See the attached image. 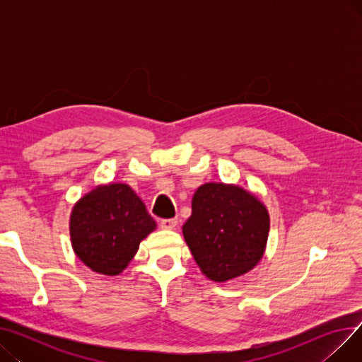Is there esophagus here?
<instances>
[{
    "label": "esophagus",
    "mask_w": 362,
    "mask_h": 362,
    "mask_svg": "<svg viewBox=\"0 0 362 362\" xmlns=\"http://www.w3.org/2000/svg\"><path fill=\"white\" fill-rule=\"evenodd\" d=\"M160 226L163 227V229L171 230V229H175V227L177 226V218H163L160 221Z\"/></svg>",
    "instance_id": "obj_1"
}]
</instances>
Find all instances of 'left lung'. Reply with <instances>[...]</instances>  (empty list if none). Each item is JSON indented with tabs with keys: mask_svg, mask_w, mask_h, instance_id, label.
Returning a JSON list of instances; mask_svg holds the SVG:
<instances>
[{
	"mask_svg": "<svg viewBox=\"0 0 362 362\" xmlns=\"http://www.w3.org/2000/svg\"><path fill=\"white\" fill-rule=\"evenodd\" d=\"M270 230L265 206L239 186L205 183L192 198V214L183 236L201 272L227 281L252 270L261 259Z\"/></svg>",
	"mask_w": 362,
	"mask_h": 362,
	"instance_id": "1",
	"label": "left lung"
}]
</instances>
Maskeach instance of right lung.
Returning <instances> with one entry per match:
<instances>
[{"label":"right lung","instance_id":"1","mask_svg":"<svg viewBox=\"0 0 362 362\" xmlns=\"http://www.w3.org/2000/svg\"><path fill=\"white\" fill-rule=\"evenodd\" d=\"M145 204L130 186H100L74 205L70 218L73 250L90 270L122 273L139 243L156 229Z\"/></svg>","mask_w":362,"mask_h":362}]
</instances>
